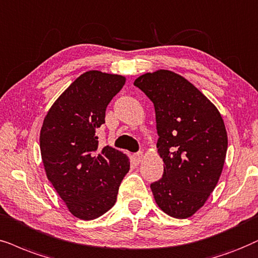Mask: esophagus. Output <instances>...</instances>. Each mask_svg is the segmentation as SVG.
<instances>
[{
  "label": "esophagus",
  "mask_w": 258,
  "mask_h": 258,
  "mask_svg": "<svg viewBox=\"0 0 258 258\" xmlns=\"http://www.w3.org/2000/svg\"><path fill=\"white\" fill-rule=\"evenodd\" d=\"M143 157H144V155H143V152H138V153H136L135 156H133V158H135V161H136V163H140L143 161Z\"/></svg>",
  "instance_id": "1"
}]
</instances>
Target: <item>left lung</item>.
I'll return each mask as SVG.
<instances>
[{
  "mask_svg": "<svg viewBox=\"0 0 258 258\" xmlns=\"http://www.w3.org/2000/svg\"><path fill=\"white\" fill-rule=\"evenodd\" d=\"M135 86L153 102L159 136L157 153L163 177L151 187L165 214L187 219L204 206L219 181L227 151V133L216 106L181 75L159 69Z\"/></svg>",
  "mask_w": 258,
  "mask_h": 258,
  "instance_id": "1",
  "label": "left lung"
}]
</instances>
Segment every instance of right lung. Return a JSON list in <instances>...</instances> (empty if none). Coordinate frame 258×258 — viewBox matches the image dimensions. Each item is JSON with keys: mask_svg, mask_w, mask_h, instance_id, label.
Returning a JSON list of instances; mask_svg holds the SVG:
<instances>
[{"mask_svg": "<svg viewBox=\"0 0 258 258\" xmlns=\"http://www.w3.org/2000/svg\"><path fill=\"white\" fill-rule=\"evenodd\" d=\"M126 77L89 70L60 94L45 115L40 153L45 172L68 210L93 220L114 206L130 158L118 150L99 148L96 130Z\"/></svg>", "mask_w": 258, "mask_h": 258, "instance_id": "add662e5", "label": "right lung"}]
</instances>
